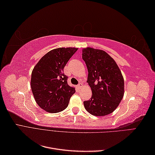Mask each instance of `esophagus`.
Wrapping results in <instances>:
<instances>
[{"label": "esophagus", "instance_id": "obj_1", "mask_svg": "<svg viewBox=\"0 0 155 155\" xmlns=\"http://www.w3.org/2000/svg\"><path fill=\"white\" fill-rule=\"evenodd\" d=\"M78 88H81L82 87H83V84L82 83H79L78 84V86H77Z\"/></svg>", "mask_w": 155, "mask_h": 155}]
</instances>
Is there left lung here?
<instances>
[{"label": "left lung", "mask_w": 155, "mask_h": 155, "mask_svg": "<svg viewBox=\"0 0 155 155\" xmlns=\"http://www.w3.org/2000/svg\"><path fill=\"white\" fill-rule=\"evenodd\" d=\"M82 58L88 69L87 83L91 88V100L83 102L85 109L96 116L113 112L124 95V80L115 61L105 51L83 48Z\"/></svg>", "instance_id": "obj_1"}]
</instances>
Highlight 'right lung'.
<instances>
[{
	"label": "right lung",
	"instance_id": "obj_1",
	"mask_svg": "<svg viewBox=\"0 0 155 155\" xmlns=\"http://www.w3.org/2000/svg\"><path fill=\"white\" fill-rule=\"evenodd\" d=\"M76 48H59L46 54L33 69L31 88L35 100L41 109L51 113L64 110L70 98L76 92L68 85L63 69Z\"/></svg>",
	"mask_w": 155,
	"mask_h": 155
}]
</instances>
